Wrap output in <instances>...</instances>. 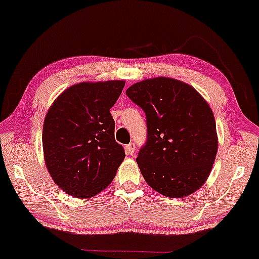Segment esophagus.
Masks as SVG:
<instances>
[{
    "mask_svg": "<svg viewBox=\"0 0 259 259\" xmlns=\"http://www.w3.org/2000/svg\"><path fill=\"white\" fill-rule=\"evenodd\" d=\"M134 151H135V144L134 143H129V144L125 145V152H126V154L133 155Z\"/></svg>",
    "mask_w": 259,
    "mask_h": 259,
    "instance_id": "esophagus-1",
    "label": "esophagus"
}]
</instances>
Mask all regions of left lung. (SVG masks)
Returning <instances> with one entry per match:
<instances>
[{"label": "left lung", "mask_w": 259, "mask_h": 259, "mask_svg": "<svg viewBox=\"0 0 259 259\" xmlns=\"http://www.w3.org/2000/svg\"><path fill=\"white\" fill-rule=\"evenodd\" d=\"M125 94L147 116L148 140L136 159L145 182L165 197L194 194L217 155L210 105L191 85L170 77L137 82Z\"/></svg>", "instance_id": "left-lung-1"}]
</instances>
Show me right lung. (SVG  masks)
<instances>
[{"mask_svg":"<svg viewBox=\"0 0 259 259\" xmlns=\"http://www.w3.org/2000/svg\"><path fill=\"white\" fill-rule=\"evenodd\" d=\"M124 81L81 82L65 89L49 108L42 133L47 169L57 187L77 198L104 190L125 157L115 141L110 108Z\"/></svg>","mask_w":259,"mask_h":259,"instance_id":"add662e5","label":"right lung"}]
</instances>
